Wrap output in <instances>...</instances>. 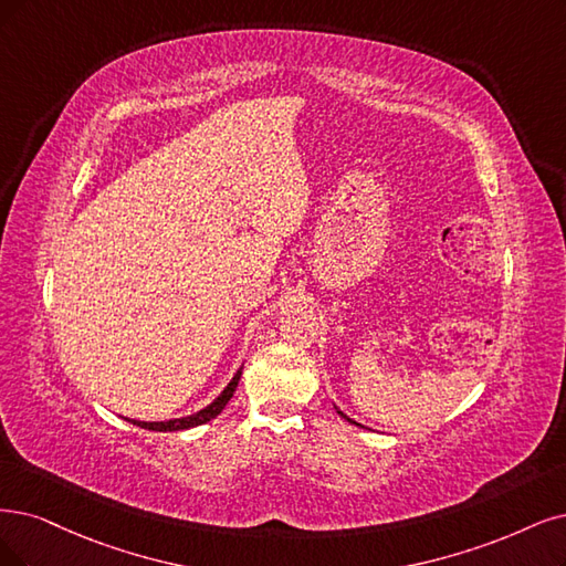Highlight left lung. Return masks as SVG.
I'll return each mask as SVG.
<instances>
[{
	"instance_id": "obj_1",
	"label": "left lung",
	"mask_w": 566,
	"mask_h": 566,
	"mask_svg": "<svg viewBox=\"0 0 566 566\" xmlns=\"http://www.w3.org/2000/svg\"><path fill=\"white\" fill-rule=\"evenodd\" d=\"M336 410H338V408H336ZM338 415H340V417H345V420H347L349 424H357V422H354V420H349V417H347L343 410H338ZM357 427H361V424H357Z\"/></svg>"
}]
</instances>
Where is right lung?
<instances>
[{
	"instance_id": "add662e5",
	"label": "right lung",
	"mask_w": 566,
	"mask_h": 566,
	"mask_svg": "<svg viewBox=\"0 0 566 566\" xmlns=\"http://www.w3.org/2000/svg\"><path fill=\"white\" fill-rule=\"evenodd\" d=\"M240 375H242V368L233 375V380L228 382V387L217 396V399L209 403L207 408L188 415V417H177V420H167V422H139V420H133V424L142 427V429H149V431H184V429H193V427H200L209 420H214V417L226 408V403L233 399V391L238 389V382H240Z\"/></svg>"
}]
</instances>
